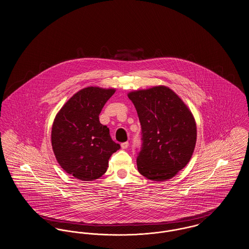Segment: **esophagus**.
I'll return each instance as SVG.
<instances>
[{"mask_svg":"<svg viewBox=\"0 0 249 249\" xmlns=\"http://www.w3.org/2000/svg\"><path fill=\"white\" fill-rule=\"evenodd\" d=\"M129 146V142H123L122 144H121V147L123 148V149H126L127 147Z\"/></svg>","mask_w":249,"mask_h":249,"instance_id":"obj_1","label":"esophagus"}]
</instances>
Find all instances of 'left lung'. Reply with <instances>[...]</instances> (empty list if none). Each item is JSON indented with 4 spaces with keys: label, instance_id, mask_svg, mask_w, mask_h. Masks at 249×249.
Returning <instances> with one entry per match:
<instances>
[{
    "label": "left lung",
    "instance_id": "8db88e82",
    "mask_svg": "<svg viewBox=\"0 0 249 249\" xmlns=\"http://www.w3.org/2000/svg\"><path fill=\"white\" fill-rule=\"evenodd\" d=\"M142 125V148L137 158L141 175L153 181L174 178L187 165L196 143L195 117L166 86L128 92Z\"/></svg>",
    "mask_w": 249,
    "mask_h": 249
}]
</instances>
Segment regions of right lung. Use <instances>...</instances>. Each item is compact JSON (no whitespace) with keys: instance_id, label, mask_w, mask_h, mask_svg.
<instances>
[{"instance_id":"add662e5","label":"right lung","mask_w":249,"mask_h":249,"mask_svg":"<svg viewBox=\"0 0 249 249\" xmlns=\"http://www.w3.org/2000/svg\"><path fill=\"white\" fill-rule=\"evenodd\" d=\"M115 89L88 87L74 93L55 115L52 126V147L55 159L69 175L83 181L101 178L108 160L120 149L99 114Z\"/></svg>"}]
</instances>
